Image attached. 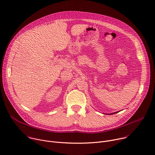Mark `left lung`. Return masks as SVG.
Wrapping results in <instances>:
<instances>
[{
	"instance_id": "8db88e82",
	"label": "left lung",
	"mask_w": 155,
	"mask_h": 155,
	"mask_svg": "<svg viewBox=\"0 0 155 155\" xmlns=\"http://www.w3.org/2000/svg\"><path fill=\"white\" fill-rule=\"evenodd\" d=\"M118 112H115V113H113V114H108V115H111V114L112 115V114H117V113H118Z\"/></svg>"
}]
</instances>
